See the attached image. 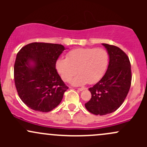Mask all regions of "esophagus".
<instances>
[{
  "label": "esophagus",
  "instance_id": "34e87169",
  "mask_svg": "<svg viewBox=\"0 0 147 147\" xmlns=\"http://www.w3.org/2000/svg\"><path fill=\"white\" fill-rule=\"evenodd\" d=\"M86 88H84V87H81V88H78V90H79V91H83V90H85Z\"/></svg>",
  "mask_w": 147,
  "mask_h": 147
}]
</instances>
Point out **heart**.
Listing matches in <instances>:
<instances>
[{
	"label": "heart",
	"mask_w": 147,
	"mask_h": 147,
	"mask_svg": "<svg viewBox=\"0 0 147 147\" xmlns=\"http://www.w3.org/2000/svg\"><path fill=\"white\" fill-rule=\"evenodd\" d=\"M109 64V54L104 48L85 47L70 50L66 59H58L56 62V69L65 82L79 72L71 80L75 86L86 83L94 84L98 82L105 74Z\"/></svg>",
	"instance_id": "b5f03b06"
}]
</instances>
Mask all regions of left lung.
<instances>
[{
    "label": "left lung",
    "mask_w": 147,
    "mask_h": 147,
    "mask_svg": "<svg viewBox=\"0 0 147 147\" xmlns=\"http://www.w3.org/2000/svg\"><path fill=\"white\" fill-rule=\"evenodd\" d=\"M102 45L109 54V65L102 79L89 88L92 97L84 105L89 112L95 115L116 111L125 100L131 82V64L127 54L117 46Z\"/></svg>",
    "instance_id": "1"
}]
</instances>
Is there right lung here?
I'll use <instances>...</instances> for the list:
<instances>
[{
  "label": "right lung",
  "mask_w": 147,
  "mask_h": 147,
  "mask_svg": "<svg viewBox=\"0 0 147 147\" xmlns=\"http://www.w3.org/2000/svg\"><path fill=\"white\" fill-rule=\"evenodd\" d=\"M65 50L60 44L32 42L20 49L14 65V80L21 100L35 111L53 110L63 100L68 87L55 68Z\"/></svg>",
  "instance_id": "right-lung-1"
}]
</instances>
